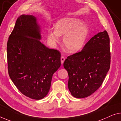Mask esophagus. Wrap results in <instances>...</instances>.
Returning a JSON list of instances; mask_svg holds the SVG:
<instances>
[{
  "label": "esophagus",
  "instance_id": "1",
  "mask_svg": "<svg viewBox=\"0 0 121 121\" xmlns=\"http://www.w3.org/2000/svg\"><path fill=\"white\" fill-rule=\"evenodd\" d=\"M60 60H61V64H63V63H64V60H65V58H64V57H63V56H62V57H61V58H60Z\"/></svg>",
  "mask_w": 121,
  "mask_h": 121
}]
</instances>
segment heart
<instances>
[{"label":"heart","instance_id":"obj_1","mask_svg":"<svg viewBox=\"0 0 121 121\" xmlns=\"http://www.w3.org/2000/svg\"><path fill=\"white\" fill-rule=\"evenodd\" d=\"M89 34V28L82 20L72 17L59 19L55 24V30H50L48 38L52 43L59 41L63 36V45L68 52L75 53L83 48Z\"/></svg>","mask_w":121,"mask_h":121}]
</instances>
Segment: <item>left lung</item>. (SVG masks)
<instances>
[{
  "instance_id": "left-lung-1",
  "label": "left lung",
  "mask_w": 121,
  "mask_h": 121,
  "mask_svg": "<svg viewBox=\"0 0 121 121\" xmlns=\"http://www.w3.org/2000/svg\"><path fill=\"white\" fill-rule=\"evenodd\" d=\"M110 65V39L105 30L92 37L79 52L69 56L63 66L73 97L85 98L102 85Z\"/></svg>"
}]
</instances>
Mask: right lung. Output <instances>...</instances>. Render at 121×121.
<instances>
[{"label": "right lung", "mask_w": 121, "mask_h": 121, "mask_svg": "<svg viewBox=\"0 0 121 121\" xmlns=\"http://www.w3.org/2000/svg\"><path fill=\"white\" fill-rule=\"evenodd\" d=\"M36 17L18 18L7 44L9 75L24 95L41 99L47 95L53 73L60 66V53L42 43Z\"/></svg>", "instance_id": "right-lung-1"}]
</instances>
